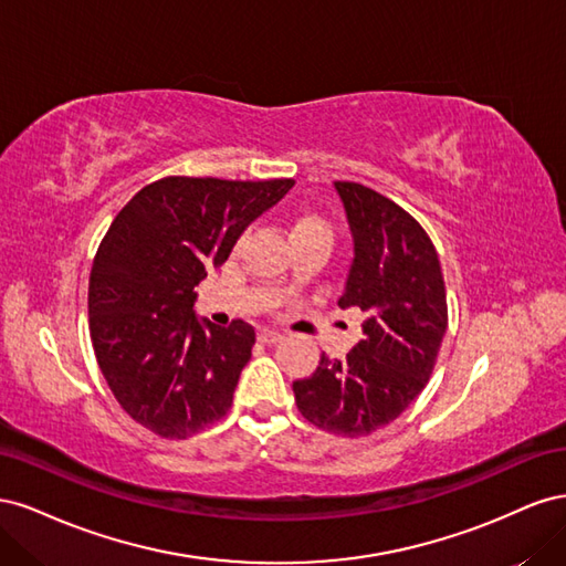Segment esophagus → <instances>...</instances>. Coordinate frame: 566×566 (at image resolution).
<instances>
[{"instance_id": "esophagus-1", "label": "esophagus", "mask_w": 566, "mask_h": 566, "mask_svg": "<svg viewBox=\"0 0 566 566\" xmlns=\"http://www.w3.org/2000/svg\"><path fill=\"white\" fill-rule=\"evenodd\" d=\"M256 337H260L262 345H276V342L283 339V335L279 331H271V328H260V333H256Z\"/></svg>"}]
</instances>
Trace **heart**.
<instances>
[{"label":"heart","instance_id":"1","mask_svg":"<svg viewBox=\"0 0 566 566\" xmlns=\"http://www.w3.org/2000/svg\"><path fill=\"white\" fill-rule=\"evenodd\" d=\"M290 233H293V241L300 235H310V233L333 235L328 221L321 219L318 214H310V212H302V214H295L293 219H290Z\"/></svg>","mask_w":566,"mask_h":566}]
</instances>
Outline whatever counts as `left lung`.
Instances as JSON below:
<instances>
[{
  "label": "left lung",
  "mask_w": 566,
  "mask_h": 566,
  "mask_svg": "<svg viewBox=\"0 0 566 566\" xmlns=\"http://www.w3.org/2000/svg\"><path fill=\"white\" fill-rule=\"evenodd\" d=\"M354 260L342 310H361L364 339L347 358L321 354L312 378L295 380L300 413L342 437H366L397 420L430 380L449 325L437 250L397 202L354 181H335Z\"/></svg>",
  "instance_id": "8db88e82"
}]
</instances>
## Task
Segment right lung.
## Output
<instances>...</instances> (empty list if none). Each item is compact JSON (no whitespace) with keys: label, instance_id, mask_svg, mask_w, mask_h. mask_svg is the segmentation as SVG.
<instances>
[{"label":"right lung","instance_id":"right-lung-1","mask_svg":"<svg viewBox=\"0 0 566 566\" xmlns=\"http://www.w3.org/2000/svg\"><path fill=\"white\" fill-rule=\"evenodd\" d=\"M293 186L167 177L113 219L92 264L90 333L115 399L150 432L186 439L227 416L254 328L198 318L193 287Z\"/></svg>","mask_w":566,"mask_h":566}]
</instances>
